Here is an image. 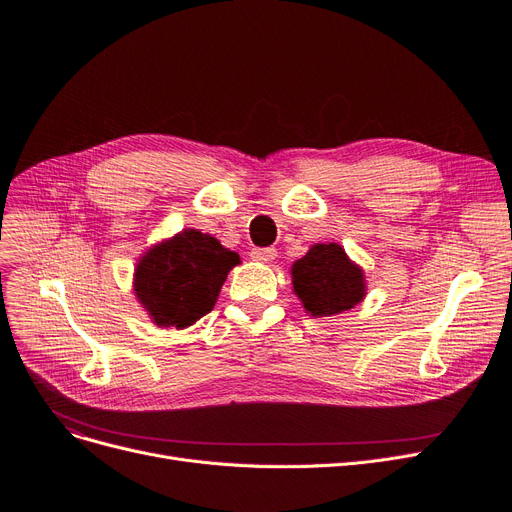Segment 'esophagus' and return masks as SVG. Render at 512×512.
<instances>
[{"label":"esophagus","mask_w":512,"mask_h":512,"mask_svg":"<svg viewBox=\"0 0 512 512\" xmlns=\"http://www.w3.org/2000/svg\"><path fill=\"white\" fill-rule=\"evenodd\" d=\"M276 249L274 247H255L251 251V259L257 263H272L276 259Z\"/></svg>","instance_id":"1"}]
</instances>
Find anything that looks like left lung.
Returning a JSON list of instances; mask_svg holds the SVG:
<instances>
[{"label": "left lung", "mask_w": 512, "mask_h": 512, "mask_svg": "<svg viewBox=\"0 0 512 512\" xmlns=\"http://www.w3.org/2000/svg\"><path fill=\"white\" fill-rule=\"evenodd\" d=\"M292 292L311 317H332L359 305L367 294L365 272L338 242H315L290 267Z\"/></svg>", "instance_id": "1"}]
</instances>
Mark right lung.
<instances>
[{"mask_svg": "<svg viewBox=\"0 0 512 512\" xmlns=\"http://www.w3.org/2000/svg\"><path fill=\"white\" fill-rule=\"evenodd\" d=\"M238 253L195 228L155 242L134 265V297L159 328L184 330L207 315Z\"/></svg>", "mask_w": 512, "mask_h": 512, "instance_id": "add662e5", "label": "right lung"}]
</instances>
